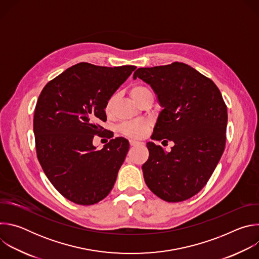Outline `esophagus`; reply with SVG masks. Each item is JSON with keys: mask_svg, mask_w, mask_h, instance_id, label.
<instances>
[{"mask_svg": "<svg viewBox=\"0 0 259 259\" xmlns=\"http://www.w3.org/2000/svg\"><path fill=\"white\" fill-rule=\"evenodd\" d=\"M139 144H140V142L137 141V140H134V139L130 140V145L131 146H136V145H139Z\"/></svg>", "mask_w": 259, "mask_h": 259, "instance_id": "esophagus-1", "label": "esophagus"}]
</instances>
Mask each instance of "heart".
<instances>
[{"instance_id": "obj_1", "label": "heart", "mask_w": 259, "mask_h": 259, "mask_svg": "<svg viewBox=\"0 0 259 259\" xmlns=\"http://www.w3.org/2000/svg\"><path fill=\"white\" fill-rule=\"evenodd\" d=\"M130 94L132 96V98L138 102L140 101L141 99H143L144 97L146 96H150V95H153L151 90L143 86V85H140V84H137V85H134L131 90H130ZM114 101H115V97L112 96L109 97L108 100L106 101L105 103V107H104V110L105 113L108 115L110 112H112L113 109V105H114ZM120 130L123 134L127 135V136H130V137H135V138H139V137H142L145 133H146V130H147V123L144 122V121H141V120H136V121H130V122H126L124 124L121 125L120 127Z\"/></svg>"}]
</instances>
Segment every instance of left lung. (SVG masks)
<instances>
[{
	"label": "left lung",
	"mask_w": 259,
	"mask_h": 259,
	"mask_svg": "<svg viewBox=\"0 0 259 259\" xmlns=\"http://www.w3.org/2000/svg\"><path fill=\"white\" fill-rule=\"evenodd\" d=\"M133 78L151 85L163 107L152 139L174 143L169 153L146 143L144 181L166 202L186 201L206 186L224 154L227 105L214 82L186 63L140 67Z\"/></svg>",
	"instance_id": "obj_1"
}]
</instances>
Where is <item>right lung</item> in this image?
Masks as SVG:
<instances>
[{
  "label": "right lung",
  "mask_w": 259,
  "mask_h": 259,
  "mask_svg": "<svg viewBox=\"0 0 259 259\" xmlns=\"http://www.w3.org/2000/svg\"><path fill=\"white\" fill-rule=\"evenodd\" d=\"M134 65L106 67L81 62L43 88L33 116L38 160L53 187L67 200L93 205L112 191L129 150L123 137L97 151L92 141L106 121L105 103Z\"/></svg>",
  "instance_id": "obj_1"
}]
</instances>
